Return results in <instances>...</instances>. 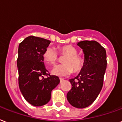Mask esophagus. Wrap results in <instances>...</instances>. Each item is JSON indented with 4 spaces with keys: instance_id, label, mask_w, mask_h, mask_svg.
Listing matches in <instances>:
<instances>
[{
    "instance_id": "obj_1",
    "label": "esophagus",
    "mask_w": 122,
    "mask_h": 122,
    "mask_svg": "<svg viewBox=\"0 0 122 122\" xmlns=\"http://www.w3.org/2000/svg\"><path fill=\"white\" fill-rule=\"evenodd\" d=\"M59 80H60V82H63V81H64V79H63V78H59Z\"/></svg>"
}]
</instances>
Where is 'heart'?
I'll list each match as a JSON object with an SVG mask.
<instances>
[{
	"label": "heart",
	"mask_w": 122,
	"mask_h": 122,
	"mask_svg": "<svg viewBox=\"0 0 122 122\" xmlns=\"http://www.w3.org/2000/svg\"><path fill=\"white\" fill-rule=\"evenodd\" d=\"M61 56H67L63 60L64 64L56 66L52 70L53 75L66 76L72 73H79L84 69L85 61L81 56L77 54L78 51L75 46L66 45L59 47ZM43 58L46 65H54L59 61V55L54 48L48 47L43 55Z\"/></svg>",
	"instance_id": "heart-1"
}]
</instances>
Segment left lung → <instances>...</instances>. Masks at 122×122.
Segmentation results:
<instances>
[{
  "label": "left lung",
  "mask_w": 122,
  "mask_h": 122,
  "mask_svg": "<svg viewBox=\"0 0 122 122\" xmlns=\"http://www.w3.org/2000/svg\"><path fill=\"white\" fill-rule=\"evenodd\" d=\"M77 45L84 53L85 66L77 77L70 79L71 88L66 97L72 106L82 109L92 104L102 90L107 66L106 52L94 40L81 41Z\"/></svg>",
  "instance_id": "obj_1"
}]
</instances>
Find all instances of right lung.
I'll return each instance as SVG.
<instances>
[{
  "label": "right lung",
  "mask_w": 122,
  "mask_h": 122,
  "mask_svg": "<svg viewBox=\"0 0 122 122\" xmlns=\"http://www.w3.org/2000/svg\"><path fill=\"white\" fill-rule=\"evenodd\" d=\"M50 43L48 40L30 36L18 46L19 88L24 98L34 106L47 104L52 90L60 82L57 76L50 75L43 63V55Z\"/></svg>",
  "instance_id": "add662e5"
}]
</instances>
